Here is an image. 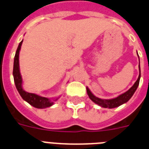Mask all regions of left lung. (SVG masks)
I'll return each instance as SVG.
<instances>
[{"label": "left lung", "instance_id": "1", "mask_svg": "<svg viewBox=\"0 0 149 149\" xmlns=\"http://www.w3.org/2000/svg\"><path fill=\"white\" fill-rule=\"evenodd\" d=\"M139 77L137 79V80L136 81V82L134 83V85L129 89L127 91H126L124 94H121L117 97L114 98V99H110V100H104V99H100V98H98L97 97H95L92 93L91 92V91L89 90L88 88H86L87 89V93L88 95L89 98H90L91 100H92L94 103H95L97 105L100 106L102 107H104V108H109V109H112L116 108V107H119V106L122 105L124 103H127L128 101L131 98V97L134 95V92L136 91V90L138 88V85L139 84V79H140L141 76V73H140V66L139 65Z\"/></svg>", "mask_w": 149, "mask_h": 149}]
</instances>
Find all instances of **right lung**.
<instances>
[{
	"label": "right lung",
	"instance_id": "1",
	"mask_svg": "<svg viewBox=\"0 0 149 149\" xmlns=\"http://www.w3.org/2000/svg\"><path fill=\"white\" fill-rule=\"evenodd\" d=\"M23 40H22L19 43L17 48L16 52H15V58H14V64H13V75L14 82H15V87L17 88L19 94L22 97L24 100L28 102L29 104L33 106V107L37 109H44L46 107H49L54 104V101L57 100L56 99H49V98L39 96L37 94H33V93H28L22 88V79L21 76L20 70H19V51L21 49V46L22 44Z\"/></svg>",
	"mask_w": 149,
	"mask_h": 149
}]
</instances>
